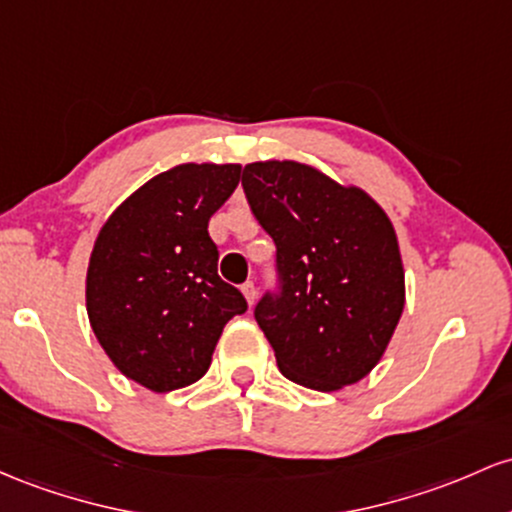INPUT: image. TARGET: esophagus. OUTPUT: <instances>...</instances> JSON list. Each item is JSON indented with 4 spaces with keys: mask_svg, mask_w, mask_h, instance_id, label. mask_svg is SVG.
Returning a JSON list of instances; mask_svg holds the SVG:
<instances>
[{
    "mask_svg": "<svg viewBox=\"0 0 512 512\" xmlns=\"http://www.w3.org/2000/svg\"><path fill=\"white\" fill-rule=\"evenodd\" d=\"M241 292H244V297H246V302H249V307H254V302H256V295H258V290H256V285L251 283H244L241 285Z\"/></svg>",
    "mask_w": 512,
    "mask_h": 512,
    "instance_id": "1",
    "label": "esophagus"
}]
</instances>
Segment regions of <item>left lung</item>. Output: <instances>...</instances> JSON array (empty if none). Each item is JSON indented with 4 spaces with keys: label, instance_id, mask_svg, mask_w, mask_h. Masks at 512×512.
I'll return each instance as SVG.
<instances>
[{
    "label": "left lung",
    "instance_id": "8db88e82",
    "mask_svg": "<svg viewBox=\"0 0 512 512\" xmlns=\"http://www.w3.org/2000/svg\"><path fill=\"white\" fill-rule=\"evenodd\" d=\"M275 241L278 292L254 317L287 380L336 392L370 375L404 312L396 232L363 188L300 162H254L241 176Z\"/></svg>",
    "mask_w": 512,
    "mask_h": 512
}]
</instances>
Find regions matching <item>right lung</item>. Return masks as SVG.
<instances>
[{
  "instance_id": "1",
  "label": "right lung",
  "mask_w": 512,
  "mask_h": 512,
  "mask_svg": "<svg viewBox=\"0 0 512 512\" xmlns=\"http://www.w3.org/2000/svg\"><path fill=\"white\" fill-rule=\"evenodd\" d=\"M241 164H179L113 210L86 271V314L111 363L152 392L198 382L244 295L217 275L208 222Z\"/></svg>"
}]
</instances>
